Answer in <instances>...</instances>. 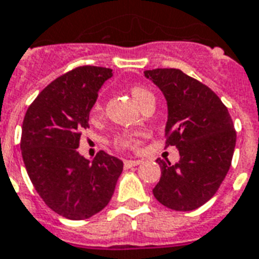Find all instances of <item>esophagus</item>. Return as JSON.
Segmentation results:
<instances>
[{
  "label": "esophagus",
  "instance_id": "esophagus-1",
  "mask_svg": "<svg viewBox=\"0 0 259 259\" xmlns=\"http://www.w3.org/2000/svg\"><path fill=\"white\" fill-rule=\"evenodd\" d=\"M141 163V160H125V168H132Z\"/></svg>",
  "mask_w": 259,
  "mask_h": 259
}]
</instances>
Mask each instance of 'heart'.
Segmentation results:
<instances>
[{"label": "heart", "mask_w": 259, "mask_h": 259, "mask_svg": "<svg viewBox=\"0 0 259 259\" xmlns=\"http://www.w3.org/2000/svg\"><path fill=\"white\" fill-rule=\"evenodd\" d=\"M130 94L133 96L134 102L141 107L144 104L155 99L153 94L151 91L145 88V87L141 85H133L130 88ZM102 111V106L99 103H96L92 108V115L96 116L100 114ZM114 144L115 147L123 148V149H134L137 148L138 145V133H133V132H122V133L116 134L115 138H114Z\"/></svg>", "instance_id": "obj_1"}]
</instances>
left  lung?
<instances>
[{
  "mask_svg": "<svg viewBox=\"0 0 259 259\" xmlns=\"http://www.w3.org/2000/svg\"><path fill=\"white\" fill-rule=\"evenodd\" d=\"M167 102V145L179 161L157 159L161 177L155 198L167 208L189 212L212 198L231 167L236 133L230 112L210 88L179 69L145 70Z\"/></svg>",
  "mask_w": 259,
  "mask_h": 259,
  "instance_id": "1",
  "label": "left lung"
}]
</instances>
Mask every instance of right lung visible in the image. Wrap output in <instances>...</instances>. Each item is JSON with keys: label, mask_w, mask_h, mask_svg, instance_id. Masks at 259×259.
<instances>
[{"label": "right lung", "mask_w": 259, "mask_h": 259, "mask_svg": "<svg viewBox=\"0 0 259 259\" xmlns=\"http://www.w3.org/2000/svg\"><path fill=\"white\" fill-rule=\"evenodd\" d=\"M112 70L80 66L55 78L25 112L21 155L45 204L69 220H84L111 200L123 163L100 151L91 161L80 155L81 130Z\"/></svg>", "instance_id": "add662e5"}]
</instances>
